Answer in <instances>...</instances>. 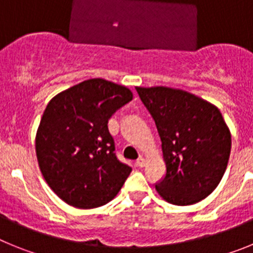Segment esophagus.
I'll return each mask as SVG.
<instances>
[{
    "label": "esophagus",
    "instance_id": "obj_1",
    "mask_svg": "<svg viewBox=\"0 0 253 253\" xmlns=\"http://www.w3.org/2000/svg\"><path fill=\"white\" fill-rule=\"evenodd\" d=\"M135 165H137L138 167H140V169H143V167L146 166V160H144L143 157H139L137 160V162H135Z\"/></svg>",
    "mask_w": 253,
    "mask_h": 253
}]
</instances>
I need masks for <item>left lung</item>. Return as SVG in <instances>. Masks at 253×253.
Segmentation results:
<instances>
[{"label": "left lung", "mask_w": 253, "mask_h": 253, "mask_svg": "<svg viewBox=\"0 0 253 253\" xmlns=\"http://www.w3.org/2000/svg\"><path fill=\"white\" fill-rule=\"evenodd\" d=\"M162 142L166 176L156 185L163 200L191 205L213 193L227 169L232 135L218 107L180 88L135 87Z\"/></svg>", "instance_id": "left-lung-1"}]
</instances>
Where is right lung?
<instances>
[{
    "mask_svg": "<svg viewBox=\"0 0 253 253\" xmlns=\"http://www.w3.org/2000/svg\"><path fill=\"white\" fill-rule=\"evenodd\" d=\"M133 99L128 87L91 78L55 95L35 135L44 180L59 199L78 209L111 202L131 169L114 153L110 116Z\"/></svg>",
    "mask_w": 253,
    "mask_h": 253,
    "instance_id": "obj_1",
    "label": "right lung"
}]
</instances>
